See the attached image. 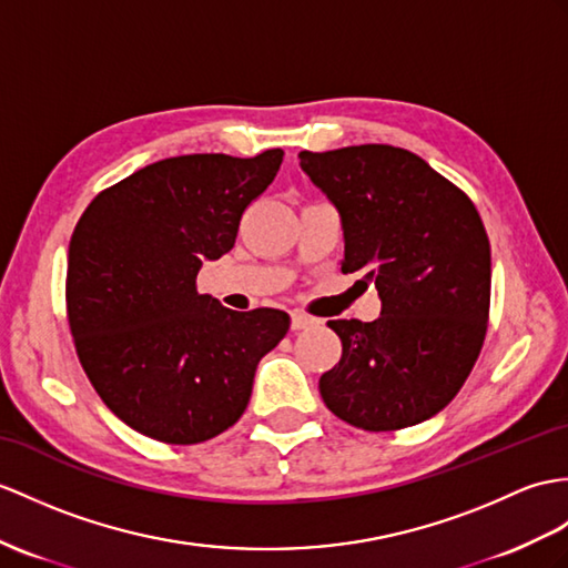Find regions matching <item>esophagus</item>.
<instances>
[{
    "label": "esophagus",
    "mask_w": 568,
    "mask_h": 568,
    "mask_svg": "<svg viewBox=\"0 0 568 568\" xmlns=\"http://www.w3.org/2000/svg\"><path fill=\"white\" fill-rule=\"evenodd\" d=\"M313 325H317L315 317H311V315H306V313H301V311H294V313H292V329H294V332L308 329V327H313Z\"/></svg>",
    "instance_id": "obj_1"
}]
</instances>
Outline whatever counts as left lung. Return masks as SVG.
Listing matches in <instances>:
<instances>
[{
    "label": "left lung",
    "instance_id": "1",
    "mask_svg": "<svg viewBox=\"0 0 568 568\" xmlns=\"http://www.w3.org/2000/svg\"><path fill=\"white\" fill-rule=\"evenodd\" d=\"M298 159L339 214L342 272H358L381 296L378 321L327 323L342 358L321 376L323 403L366 432L432 419L463 388L487 332L491 251L475 204L390 144Z\"/></svg>",
    "mask_w": 568,
    "mask_h": 568
}]
</instances>
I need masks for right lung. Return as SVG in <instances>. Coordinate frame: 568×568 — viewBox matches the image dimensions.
Masks as SVG:
<instances>
[{
    "mask_svg": "<svg viewBox=\"0 0 568 568\" xmlns=\"http://www.w3.org/2000/svg\"><path fill=\"white\" fill-rule=\"evenodd\" d=\"M284 159H163L101 192L69 243L67 315L79 362L134 432L190 446L241 419L260 358L288 329L276 308L229 311L195 282L229 253Z\"/></svg>",
    "mask_w": 568,
    "mask_h": 568,
    "instance_id": "right-lung-1",
    "label": "right lung"
}]
</instances>
